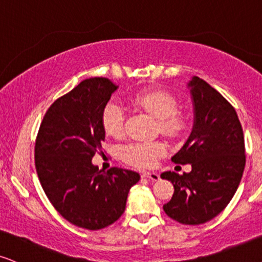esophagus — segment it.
<instances>
[{
    "label": "esophagus",
    "mask_w": 262,
    "mask_h": 262,
    "mask_svg": "<svg viewBox=\"0 0 262 262\" xmlns=\"http://www.w3.org/2000/svg\"><path fill=\"white\" fill-rule=\"evenodd\" d=\"M142 177H144V179H149L151 181H158L160 179V176L158 175L157 172H149V171H143V172H142Z\"/></svg>",
    "instance_id": "34e87169"
}]
</instances>
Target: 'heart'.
Here are the masks:
<instances>
[{"instance_id":"heart-1","label":"heart","mask_w":262,"mask_h":262,"mask_svg":"<svg viewBox=\"0 0 262 262\" xmlns=\"http://www.w3.org/2000/svg\"><path fill=\"white\" fill-rule=\"evenodd\" d=\"M132 105L146 112L157 120L158 130L167 137H177L185 132L187 121L179 111V103L171 93L159 89H147L130 97ZM103 130L109 136L119 138L124 134L125 112L116 101L104 105L102 112ZM166 148L159 141L131 142L119 149V157L125 163L136 167H151L165 154Z\"/></svg>"}]
</instances>
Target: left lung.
<instances>
[{
	"label": "left lung",
	"mask_w": 262,
	"mask_h": 262,
	"mask_svg": "<svg viewBox=\"0 0 262 262\" xmlns=\"http://www.w3.org/2000/svg\"><path fill=\"white\" fill-rule=\"evenodd\" d=\"M194 106V124L188 140L171 158L190 164L179 175L166 171L175 192L163 206L169 217L183 225L205 224L224 210L239 186L245 166L244 135L234 108L221 93L198 76L188 82Z\"/></svg>",
	"instance_id": "left-lung-1"
}]
</instances>
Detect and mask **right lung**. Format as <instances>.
Returning <instances> with one entry per match:
<instances>
[{"mask_svg": "<svg viewBox=\"0 0 262 262\" xmlns=\"http://www.w3.org/2000/svg\"><path fill=\"white\" fill-rule=\"evenodd\" d=\"M116 89L106 77L83 80L48 108L35 143V166L47 198L70 224L91 231L124 214L128 190L140 181L135 171H102L91 161L105 137L103 108Z\"/></svg>", "mask_w": 262, "mask_h": 262, "instance_id": "add662e5", "label": "right lung"}]
</instances>
